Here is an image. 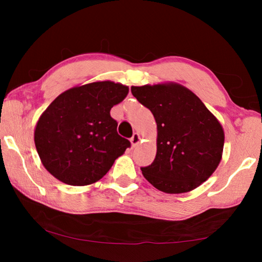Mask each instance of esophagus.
I'll use <instances>...</instances> for the list:
<instances>
[{
	"label": "esophagus",
	"mask_w": 262,
	"mask_h": 262,
	"mask_svg": "<svg viewBox=\"0 0 262 262\" xmlns=\"http://www.w3.org/2000/svg\"><path fill=\"white\" fill-rule=\"evenodd\" d=\"M140 140H141L140 134H137V133H134V134H133V136L130 137V142H132L133 147H136V145L140 143Z\"/></svg>",
	"instance_id": "esophagus-1"
}]
</instances>
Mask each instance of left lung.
<instances>
[{
    "mask_svg": "<svg viewBox=\"0 0 262 262\" xmlns=\"http://www.w3.org/2000/svg\"><path fill=\"white\" fill-rule=\"evenodd\" d=\"M132 94L151 111L157 123V154L151 165L141 167L162 192H189L219 166L224 132L198 96L176 83L132 86Z\"/></svg>",
    "mask_w": 262,
    "mask_h": 262,
    "instance_id": "8db88e82",
    "label": "left lung"
}]
</instances>
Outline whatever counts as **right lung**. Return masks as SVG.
Instances as JSON below:
<instances>
[{
    "mask_svg": "<svg viewBox=\"0 0 262 262\" xmlns=\"http://www.w3.org/2000/svg\"><path fill=\"white\" fill-rule=\"evenodd\" d=\"M128 90L120 83L95 82L69 89L52 101L34 130L35 148L52 176L64 184L84 186L107 173L130 147L110 114Z\"/></svg>",
    "mask_w": 262,
    "mask_h": 262,
    "instance_id": "1",
    "label": "right lung"
}]
</instances>
